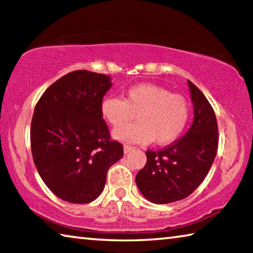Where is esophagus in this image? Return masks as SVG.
<instances>
[{
	"instance_id": "34e87169",
	"label": "esophagus",
	"mask_w": 253,
	"mask_h": 253,
	"mask_svg": "<svg viewBox=\"0 0 253 253\" xmlns=\"http://www.w3.org/2000/svg\"><path fill=\"white\" fill-rule=\"evenodd\" d=\"M134 148H135V146H132V145H128V144L124 145V152H125L126 154L129 153L130 151H132Z\"/></svg>"
}]
</instances>
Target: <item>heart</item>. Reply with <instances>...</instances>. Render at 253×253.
Instances as JSON below:
<instances>
[{
	"label": "heart",
	"instance_id": "b5f03b06",
	"mask_svg": "<svg viewBox=\"0 0 253 253\" xmlns=\"http://www.w3.org/2000/svg\"><path fill=\"white\" fill-rule=\"evenodd\" d=\"M137 113L139 122L122 126ZM102 118L118 128L114 136L123 142L169 145L185 130L191 118V104L185 97L154 84L131 85L126 99L105 97L100 104Z\"/></svg>",
	"mask_w": 253,
	"mask_h": 253
}]
</instances>
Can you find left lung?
I'll return each mask as SVG.
<instances>
[{"label": "left lung", "mask_w": 253, "mask_h": 253, "mask_svg": "<svg viewBox=\"0 0 253 253\" xmlns=\"http://www.w3.org/2000/svg\"><path fill=\"white\" fill-rule=\"evenodd\" d=\"M194 121L182 138L158 151L147 149L146 165L136 184L148 201L166 204L187 198L207 176L216 156L219 130L215 113L207 97L188 80Z\"/></svg>", "instance_id": "left-lung-1"}]
</instances>
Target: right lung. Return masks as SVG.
<instances>
[{
	"mask_svg": "<svg viewBox=\"0 0 253 253\" xmlns=\"http://www.w3.org/2000/svg\"><path fill=\"white\" fill-rule=\"evenodd\" d=\"M110 87L108 76L71 71L51 84L34 108L33 162L45 185L67 202L96 200L109 168L124 155L122 143L111 139L100 113Z\"/></svg>",
	"mask_w": 253,
	"mask_h": 253,
	"instance_id": "right-lung-1",
	"label": "right lung"
}]
</instances>
